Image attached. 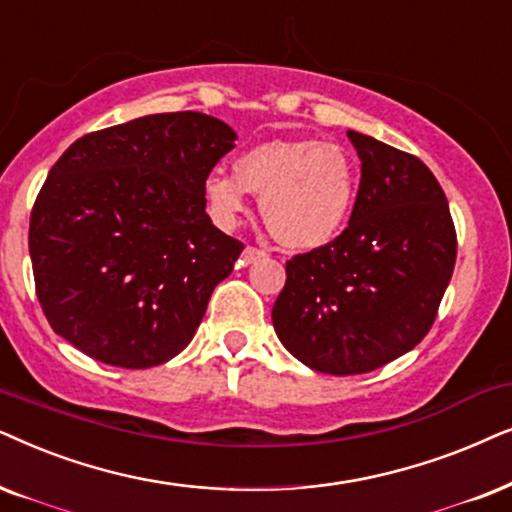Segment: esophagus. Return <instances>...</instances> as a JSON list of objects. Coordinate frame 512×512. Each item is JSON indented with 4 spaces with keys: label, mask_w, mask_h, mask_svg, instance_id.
<instances>
[{
    "label": "esophagus",
    "mask_w": 512,
    "mask_h": 512,
    "mask_svg": "<svg viewBox=\"0 0 512 512\" xmlns=\"http://www.w3.org/2000/svg\"><path fill=\"white\" fill-rule=\"evenodd\" d=\"M264 255H267V252L260 250V248H255V245H248V248L243 250V262L245 264H252V262L260 260V257H264Z\"/></svg>",
    "instance_id": "esophagus-1"
}]
</instances>
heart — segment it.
Returning a JSON list of instances; mask_svg holds the SVG:
<instances>
[{"instance_id":"obj_1","label":"heart","mask_w":512,"mask_h":512,"mask_svg":"<svg viewBox=\"0 0 512 512\" xmlns=\"http://www.w3.org/2000/svg\"><path fill=\"white\" fill-rule=\"evenodd\" d=\"M234 170L236 177L213 170L203 182L206 208L220 227L238 222L245 192L262 196V220L288 248H323L349 222L358 175L332 142L271 140L238 156Z\"/></svg>"}]
</instances>
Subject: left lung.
Returning <instances> with one entry per match:
<instances>
[{
  "label": "left lung",
  "instance_id": "1",
  "mask_svg": "<svg viewBox=\"0 0 512 512\" xmlns=\"http://www.w3.org/2000/svg\"><path fill=\"white\" fill-rule=\"evenodd\" d=\"M360 156L353 213L335 241L285 262L271 320L297 360L325 374H363L428 335L456 262L447 196L428 166L349 131Z\"/></svg>",
  "mask_w": 512,
  "mask_h": 512
}]
</instances>
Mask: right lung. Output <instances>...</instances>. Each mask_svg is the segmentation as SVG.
I'll use <instances>...</instances> for the list:
<instances>
[{"label":"right lung","mask_w":512,"mask_h":512,"mask_svg":"<svg viewBox=\"0 0 512 512\" xmlns=\"http://www.w3.org/2000/svg\"><path fill=\"white\" fill-rule=\"evenodd\" d=\"M234 140L220 119L168 112L65 149L30 215L34 288L56 335L126 370L166 363L192 342L243 252L203 199Z\"/></svg>","instance_id":"add662e5"}]
</instances>
